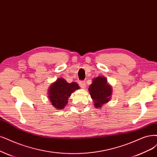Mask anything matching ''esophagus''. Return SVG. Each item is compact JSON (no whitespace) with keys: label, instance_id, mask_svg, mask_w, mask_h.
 Here are the masks:
<instances>
[{"label":"esophagus","instance_id":"1","mask_svg":"<svg viewBox=\"0 0 157 157\" xmlns=\"http://www.w3.org/2000/svg\"><path fill=\"white\" fill-rule=\"evenodd\" d=\"M79 85L81 87L83 88V89H85V86H86V83H85V81H81V82H79Z\"/></svg>","mask_w":157,"mask_h":157}]
</instances>
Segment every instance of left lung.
I'll use <instances>...</instances> for the list:
<instances>
[{
	"mask_svg": "<svg viewBox=\"0 0 157 157\" xmlns=\"http://www.w3.org/2000/svg\"><path fill=\"white\" fill-rule=\"evenodd\" d=\"M89 91L96 109H100L111 99L112 86L107 83V78L103 76H98L92 79Z\"/></svg>",
	"mask_w": 157,
	"mask_h": 157,
	"instance_id": "8db88e82",
	"label": "left lung"
}]
</instances>
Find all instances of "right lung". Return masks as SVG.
<instances>
[{"mask_svg":"<svg viewBox=\"0 0 157 157\" xmlns=\"http://www.w3.org/2000/svg\"><path fill=\"white\" fill-rule=\"evenodd\" d=\"M79 89L77 83H69L65 79L60 78L50 85L48 97L52 105L57 109L62 110L67 105L68 98L72 92Z\"/></svg>","mask_w":157,"mask_h":157,"instance_id":"right-lung-1","label":"right lung"}]
</instances>
